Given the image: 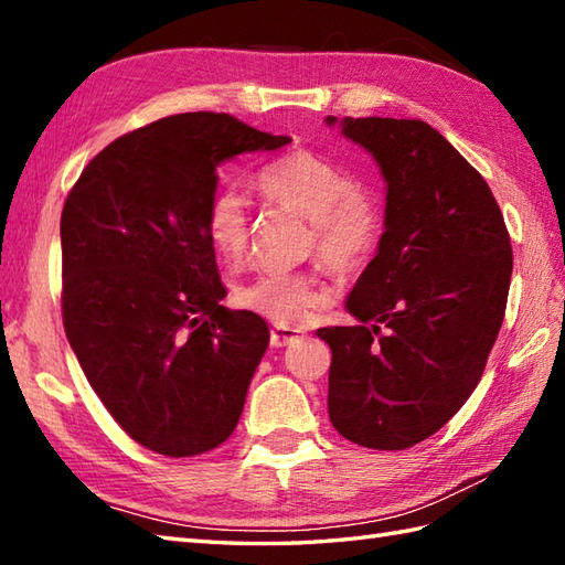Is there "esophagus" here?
Instances as JSON below:
<instances>
[{
  "instance_id": "obj_1",
  "label": "esophagus",
  "mask_w": 565,
  "mask_h": 565,
  "mask_svg": "<svg viewBox=\"0 0 565 565\" xmlns=\"http://www.w3.org/2000/svg\"><path fill=\"white\" fill-rule=\"evenodd\" d=\"M303 334L298 330H291V328H271V334H269V342L271 347H286L291 344L296 340H301Z\"/></svg>"
}]
</instances>
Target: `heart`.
<instances>
[{
	"label": "heart",
	"instance_id": "obj_1",
	"mask_svg": "<svg viewBox=\"0 0 565 565\" xmlns=\"http://www.w3.org/2000/svg\"><path fill=\"white\" fill-rule=\"evenodd\" d=\"M257 189L269 201L313 223L318 257L330 269L350 274L362 269L379 247L381 211L347 167L296 150L262 167ZM206 237L218 255L237 264L249 245L247 201L233 186L215 191L206 206ZM237 303L279 328H301L328 301L313 274H262L235 291Z\"/></svg>",
	"mask_w": 565,
	"mask_h": 565
}]
</instances>
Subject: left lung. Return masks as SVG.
I'll use <instances>...</instances> for the list:
<instances>
[{
  "mask_svg": "<svg viewBox=\"0 0 565 565\" xmlns=\"http://www.w3.org/2000/svg\"><path fill=\"white\" fill-rule=\"evenodd\" d=\"M326 121L386 182L376 257L344 303L356 326L318 330L332 350L330 423L362 447L407 449L447 425L483 376L505 318L510 235L486 179L429 124Z\"/></svg>",
  "mask_w": 565,
  "mask_h": 565,
  "instance_id": "1",
  "label": "left lung"
}]
</instances>
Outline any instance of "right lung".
Masks as SVG:
<instances>
[{
    "label": "right lung",
    "mask_w": 565,
    "mask_h": 565,
    "mask_svg": "<svg viewBox=\"0 0 565 565\" xmlns=\"http://www.w3.org/2000/svg\"><path fill=\"white\" fill-rule=\"evenodd\" d=\"M289 142L227 114H177L116 138L70 191L65 332L94 393L142 447L172 459L211 451L243 415L269 328L221 306L203 221L218 164Z\"/></svg>",
    "instance_id": "obj_1"
}]
</instances>
